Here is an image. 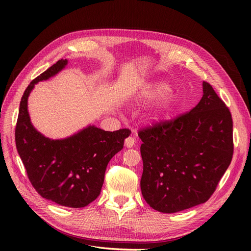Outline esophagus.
I'll return each mask as SVG.
<instances>
[{
  "label": "esophagus",
  "instance_id": "obj_1",
  "mask_svg": "<svg viewBox=\"0 0 251 251\" xmlns=\"http://www.w3.org/2000/svg\"><path fill=\"white\" fill-rule=\"evenodd\" d=\"M134 144H135V139L133 137L129 136V137H127L125 139V146H126V148H128V149L133 148Z\"/></svg>",
  "mask_w": 251,
  "mask_h": 251
}]
</instances>
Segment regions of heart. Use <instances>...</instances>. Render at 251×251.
Instances as JSON below:
<instances>
[{"label":"heart","mask_w":251,"mask_h":251,"mask_svg":"<svg viewBox=\"0 0 251 251\" xmlns=\"http://www.w3.org/2000/svg\"><path fill=\"white\" fill-rule=\"evenodd\" d=\"M170 90V85L167 82L160 81V82H155L151 85H150L146 90H144L140 98L139 101H148V100H152L157 98H160L164 96L165 94ZM174 103V97L172 95L167 96L164 100L161 102L159 105V108L156 109L154 113V118H161L165 115L168 114V112L172 108V105Z\"/></svg>","instance_id":"obj_1"}]
</instances>
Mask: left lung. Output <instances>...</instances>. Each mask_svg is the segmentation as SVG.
Returning <instances> with one entry per match:
<instances>
[{"instance_id": "obj_1", "label": "left lung", "mask_w": 251, "mask_h": 251, "mask_svg": "<svg viewBox=\"0 0 251 251\" xmlns=\"http://www.w3.org/2000/svg\"><path fill=\"white\" fill-rule=\"evenodd\" d=\"M202 89L201 100L191 111L138 132L141 193L161 213L207 201L232 161L231 113L212 85L203 82Z\"/></svg>"}]
</instances>
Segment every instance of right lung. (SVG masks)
I'll list each match as a JSON object with an SVG mask.
<instances>
[{"instance_id":"right-lung-1","label":"right lung","mask_w":251,"mask_h":251,"mask_svg":"<svg viewBox=\"0 0 251 251\" xmlns=\"http://www.w3.org/2000/svg\"><path fill=\"white\" fill-rule=\"evenodd\" d=\"M67 65L59 60L30 82L20 101L15 128L17 151L28 179L44 199L60 205L79 208L100 193L105 169L123 149L129 129L104 131L88 126L64 139H50L32 126L27 100L34 84L55 76Z\"/></svg>"}]
</instances>
